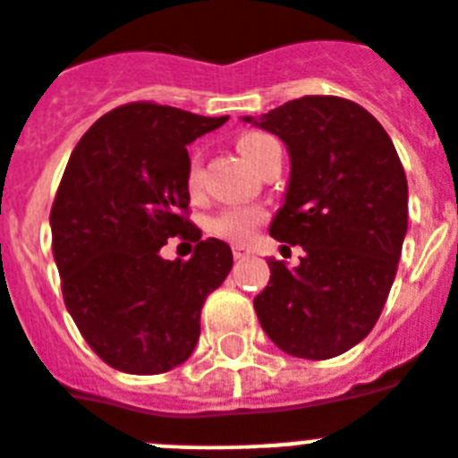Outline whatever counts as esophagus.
<instances>
[{
	"instance_id": "obj_1",
	"label": "esophagus",
	"mask_w": 458,
	"mask_h": 458,
	"mask_svg": "<svg viewBox=\"0 0 458 458\" xmlns=\"http://www.w3.org/2000/svg\"><path fill=\"white\" fill-rule=\"evenodd\" d=\"M248 255H250L248 248H243V245H233V257H236V259H245Z\"/></svg>"
}]
</instances>
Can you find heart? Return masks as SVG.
I'll return each instance as SVG.
<instances>
[{"mask_svg":"<svg viewBox=\"0 0 458 458\" xmlns=\"http://www.w3.org/2000/svg\"><path fill=\"white\" fill-rule=\"evenodd\" d=\"M277 143L273 136L264 134V131H248L238 139V150L248 159L250 164H255L261 152L267 150L268 146ZM187 185L191 191H197L201 187V155H194L190 162V174H187ZM267 220V210L261 206H232L217 213L210 220L208 229L215 236L233 241V243H245L250 238L255 236V232L264 225Z\"/></svg>","mask_w":458,"mask_h":458,"instance_id":"b5f03b06","label":"heart"}]
</instances>
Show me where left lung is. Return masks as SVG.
<instances>
[{
	"label": "left lung",
	"instance_id": "8db88e82",
	"mask_svg": "<svg viewBox=\"0 0 458 458\" xmlns=\"http://www.w3.org/2000/svg\"><path fill=\"white\" fill-rule=\"evenodd\" d=\"M243 120L287 146V194L268 232L303 248L292 271L268 259L271 280L255 296L261 329L292 357H338L370 334L396 277L403 164L385 127L343 97H301Z\"/></svg>",
	"mask_w": 458,
	"mask_h": 458
}]
</instances>
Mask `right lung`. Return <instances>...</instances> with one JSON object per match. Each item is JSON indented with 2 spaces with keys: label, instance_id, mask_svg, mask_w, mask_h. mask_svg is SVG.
Instances as JSON below:
<instances>
[{
  "label": "right lung",
  "instance_id": "add662e5",
  "mask_svg": "<svg viewBox=\"0 0 458 458\" xmlns=\"http://www.w3.org/2000/svg\"><path fill=\"white\" fill-rule=\"evenodd\" d=\"M229 117L152 101L101 115L78 140L50 208L53 255L69 315L108 366L157 375L190 359L206 296L233 264L225 241L187 220V146ZM174 235L187 262L158 257Z\"/></svg>",
  "mask_w": 458,
  "mask_h": 458
}]
</instances>
